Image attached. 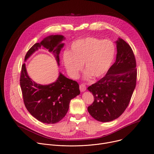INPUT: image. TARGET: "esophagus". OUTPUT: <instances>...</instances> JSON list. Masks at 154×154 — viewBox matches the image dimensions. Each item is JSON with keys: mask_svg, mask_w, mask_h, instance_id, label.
I'll list each match as a JSON object with an SVG mask.
<instances>
[{"mask_svg": "<svg viewBox=\"0 0 154 154\" xmlns=\"http://www.w3.org/2000/svg\"><path fill=\"white\" fill-rule=\"evenodd\" d=\"M79 88H80V90L81 92H83V91H85L86 90V86L85 84H80V86H79Z\"/></svg>", "mask_w": 154, "mask_h": 154, "instance_id": "esophagus-1", "label": "esophagus"}]
</instances>
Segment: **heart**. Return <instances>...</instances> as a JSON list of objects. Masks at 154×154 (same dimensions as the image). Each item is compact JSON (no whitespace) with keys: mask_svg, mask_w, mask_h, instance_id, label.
I'll return each mask as SVG.
<instances>
[{"mask_svg":"<svg viewBox=\"0 0 154 154\" xmlns=\"http://www.w3.org/2000/svg\"><path fill=\"white\" fill-rule=\"evenodd\" d=\"M115 56L116 47L112 42L90 37L74 42L70 51L64 53L63 61L72 78L78 76L84 63L87 70V79L91 75L94 78H101L112 65Z\"/></svg>","mask_w":154,"mask_h":154,"instance_id":"heart-1","label":"heart"}]
</instances>
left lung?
<instances>
[{"label":"left lung","instance_id":"1","mask_svg":"<svg viewBox=\"0 0 154 154\" xmlns=\"http://www.w3.org/2000/svg\"><path fill=\"white\" fill-rule=\"evenodd\" d=\"M116 44V62L102 79L87 88L94 98L88 107V112L101 122L112 121L123 113L136 84V62L133 51L120 38Z\"/></svg>","mask_w":154,"mask_h":154}]
</instances>
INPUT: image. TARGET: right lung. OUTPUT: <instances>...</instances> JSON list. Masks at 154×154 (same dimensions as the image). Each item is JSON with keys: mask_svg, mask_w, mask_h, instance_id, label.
Masks as SVG:
<instances>
[{"mask_svg": "<svg viewBox=\"0 0 154 154\" xmlns=\"http://www.w3.org/2000/svg\"><path fill=\"white\" fill-rule=\"evenodd\" d=\"M64 39L61 35H52L45 38L28 50L24 60L43 46L54 54L59 65V54L64 46L61 42ZM20 81L27 110L34 117L45 123H56L62 120L67 112L70 101L80 93L78 83L61 73L57 81L51 84H37L27 74L25 63L22 65Z\"/></svg>", "mask_w": 154, "mask_h": 154, "instance_id": "1", "label": "right lung"}]
</instances>
